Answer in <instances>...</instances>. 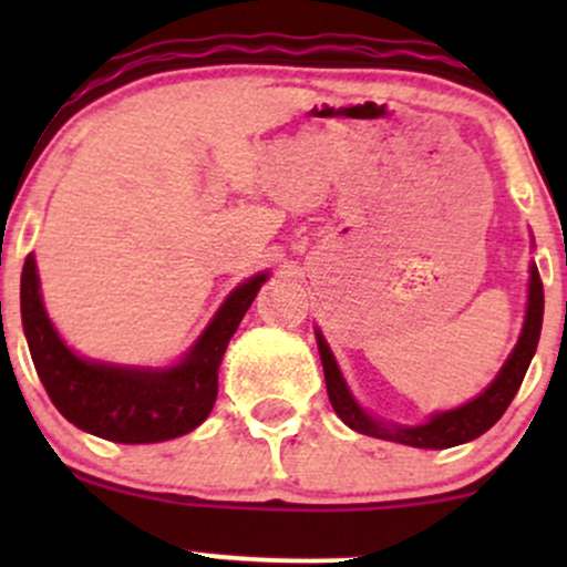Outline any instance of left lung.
<instances>
[{
	"label": "left lung",
	"mask_w": 567,
	"mask_h": 567,
	"mask_svg": "<svg viewBox=\"0 0 567 567\" xmlns=\"http://www.w3.org/2000/svg\"><path fill=\"white\" fill-rule=\"evenodd\" d=\"M544 322V285L538 277L536 264H530V285H528V309H525V324L519 341L504 368L493 379L491 386L483 394L474 396L466 405L445 410V413H434L426 424L419 426H400V424H383V421L368 415L365 410L354 402L347 381H343L341 370L336 365V357L330 351L328 341H324L320 330H317V347H320V360L324 370V383H328L330 405H333L336 415L354 432L368 434V437H379L389 442H400V445L410 447H432V451H442V447L464 445L480 434H485L509 408V402L517 394L519 383H523L528 365L536 354L538 336H542Z\"/></svg>",
	"instance_id": "1"
}]
</instances>
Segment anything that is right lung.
<instances>
[{"label": "right lung", "instance_id": "add662e5", "mask_svg": "<svg viewBox=\"0 0 567 567\" xmlns=\"http://www.w3.org/2000/svg\"><path fill=\"white\" fill-rule=\"evenodd\" d=\"M269 275L231 290L205 333L173 368H120L76 357L50 322L39 292L34 256L21 275V317L39 381L61 415L95 437L143 445L197 429L218 396V368L245 311Z\"/></svg>", "mask_w": 567, "mask_h": 567}]
</instances>
